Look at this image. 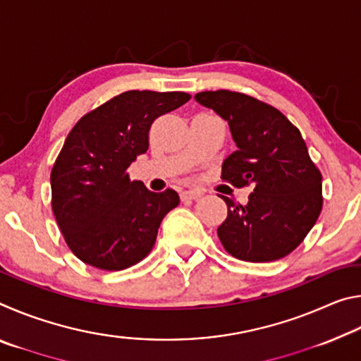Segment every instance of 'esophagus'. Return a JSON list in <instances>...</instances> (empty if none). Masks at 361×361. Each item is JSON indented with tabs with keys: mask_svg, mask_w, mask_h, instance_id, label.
<instances>
[{
	"mask_svg": "<svg viewBox=\"0 0 361 361\" xmlns=\"http://www.w3.org/2000/svg\"><path fill=\"white\" fill-rule=\"evenodd\" d=\"M202 192L199 191V189H185V191H181V200H197Z\"/></svg>",
	"mask_w": 361,
	"mask_h": 361,
	"instance_id": "34e87169",
	"label": "esophagus"
}]
</instances>
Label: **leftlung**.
<instances>
[{
    "instance_id": "obj_1",
    "label": "left lung",
    "mask_w": 361,
    "mask_h": 361,
    "mask_svg": "<svg viewBox=\"0 0 361 361\" xmlns=\"http://www.w3.org/2000/svg\"><path fill=\"white\" fill-rule=\"evenodd\" d=\"M194 100L229 124L237 149L224 159L221 180L253 186L247 205L221 195L228 218L218 228L234 258L267 262L304 240L322 212V173L291 122L271 105L231 90H207Z\"/></svg>"
}]
</instances>
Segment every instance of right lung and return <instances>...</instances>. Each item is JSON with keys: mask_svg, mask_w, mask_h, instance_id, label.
<instances>
[{"mask_svg": "<svg viewBox=\"0 0 361 361\" xmlns=\"http://www.w3.org/2000/svg\"><path fill=\"white\" fill-rule=\"evenodd\" d=\"M191 99L185 92L129 90L82 116L51 172L52 210L71 252L85 264L121 271L154 245L173 189L152 192L127 169L148 151L152 121Z\"/></svg>", "mask_w": 361, "mask_h": 361, "instance_id": "add662e5", "label": "right lung"}]
</instances>
